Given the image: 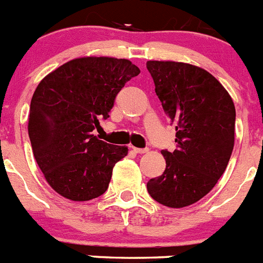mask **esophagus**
<instances>
[{
  "instance_id": "esophagus-1",
  "label": "esophagus",
  "mask_w": 263,
  "mask_h": 263,
  "mask_svg": "<svg viewBox=\"0 0 263 263\" xmlns=\"http://www.w3.org/2000/svg\"><path fill=\"white\" fill-rule=\"evenodd\" d=\"M132 148H133V152L136 153V154H145V153L148 152V148H138L134 147V146H132Z\"/></svg>"
}]
</instances>
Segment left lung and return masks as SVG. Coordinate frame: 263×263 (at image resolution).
<instances>
[{"instance_id":"8db88e82","label":"left lung","mask_w":263,"mask_h":263,"mask_svg":"<svg viewBox=\"0 0 263 263\" xmlns=\"http://www.w3.org/2000/svg\"><path fill=\"white\" fill-rule=\"evenodd\" d=\"M155 93L176 130V148L162 150L166 170L147 182L158 203L183 208L205 196L221 178L234 146L236 109L221 83L182 62L146 63Z\"/></svg>"}]
</instances>
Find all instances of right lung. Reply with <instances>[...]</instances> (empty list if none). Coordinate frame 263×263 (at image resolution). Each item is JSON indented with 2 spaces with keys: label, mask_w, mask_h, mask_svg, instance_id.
Segmentation results:
<instances>
[{
  "label": "right lung",
  "mask_w": 263,
  "mask_h": 263,
  "mask_svg": "<svg viewBox=\"0 0 263 263\" xmlns=\"http://www.w3.org/2000/svg\"><path fill=\"white\" fill-rule=\"evenodd\" d=\"M139 72L127 59L85 57L64 63L38 84L30 104V142L46 180L63 197L87 201L108 190L127 147L100 141L92 132Z\"/></svg>",
  "instance_id": "right-lung-1"
}]
</instances>
